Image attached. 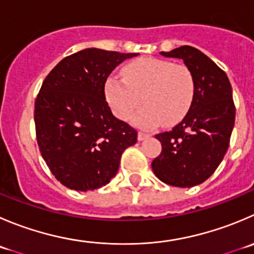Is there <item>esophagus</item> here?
<instances>
[{
    "label": "esophagus",
    "mask_w": 254,
    "mask_h": 254,
    "mask_svg": "<svg viewBox=\"0 0 254 254\" xmlns=\"http://www.w3.org/2000/svg\"><path fill=\"white\" fill-rule=\"evenodd\" d=\"M147 137H150V134H146V132L142 131L137 132V140H139V141H142V140L147 139Z\"/></svg>",
    "instance_id": "esophagus-1"
}]
</instances>
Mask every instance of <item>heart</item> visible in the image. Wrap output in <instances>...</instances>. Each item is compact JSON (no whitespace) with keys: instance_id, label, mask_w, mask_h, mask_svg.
Listing matches in <instances>:
<instances>
[{"instance_id":"b5f03b06","label":"heart","mask_w":254,"mask_h":254,"mask_svg":"<svg viewBox=\"0 0 254 254\" xmlns=\"http://www.w3.org/2000/svg\"><path fill=\"white\" fill-rule=\"evenodd\" d=\"M123 77L112 75L105 83L108 103L120 119H129L142 102L145 107L132 118V123L150 129L161 122L176 124L191 107L195 83L186 65L142 57L125 65Z\"/></svg>"}]
</instances>
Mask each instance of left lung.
Listing matches in <instances>:
<instances>
[{
  "instance_id": "obj_1",
  "label": "left lung",
  "mask_w": 254,
  "mask_h": 254,
  "mask_svg": "<svg viewBox=\"0 0 254 254\" xmlns=\"http://www.w3.org/2000/svg\"><path fill=\"white\" fill-rule=\"evenodd\" d=\"M161 54L184 61L195 93L182 122L156 135L162 150L151 167L165 184L192 187L215 172L228 149L236 117L232 87L226 73L197 48L182 46Z\"/></svg>"
}]
</instances>
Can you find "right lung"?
I'll list each match as a JSON object with an SVG mask.
<instances>
[{"label": "right lung", "instance_id": "1", "mask_svg": "<svg viewBox=\"0 0 254 254\" xmlns=\"http://www.w3.org/2000/svg\"><path fill=\"white\" fill-rule=\"evenodd\" d=\"M136 53L87 48L62 59L34 104L39 151L65 187L93 191L109 184L137 132L113 115L104 87L118 64Z\"/></svg>", "mask_w": 254, "mask_h": 254}]
</instances>
